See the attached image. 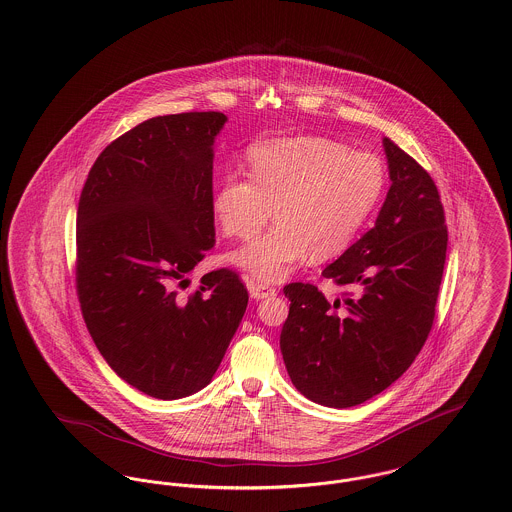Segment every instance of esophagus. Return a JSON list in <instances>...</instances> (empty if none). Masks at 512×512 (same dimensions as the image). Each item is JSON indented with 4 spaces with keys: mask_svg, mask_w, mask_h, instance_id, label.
Masks as SVG:
<instances>
[{
    "mask_svg": "<svg viewBox=\"0 0 512 512\" xmlns=\"http://www.w3.org/2000/svg\"><path fill=\"white\" fill-rule=\"evenodd\" d=\"M249 292H251V298H255V300H265V298L276 296V288H272L265 282H255V280H251Z\"/></svg>",
    "mask_w": 512,
    "mask_h": 512,
    "instance_id": "34e87169",
    "label": "esophagus"
}]
</instances>
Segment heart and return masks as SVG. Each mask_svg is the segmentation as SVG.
Listing matches in <instances>:
<instances>
[{
    "label": "heart",
    "instance_id": "b5f03b06",
    "mask_svg": "<svg viewBox=\"0 0 512 512\" xmlns=\"http://www.w3.org/2000/svg\"><path fill=\"white\" fill-rule=\"evenodd\" d=\"M251 178L230 174L214 191L212 209L228 238L253 240L232 255L253 276L278 282L311 253L329 259L344 251L377 209L387 168L377 154L352 152L323 137L280 139L253 147Z\"/></svg>",
    "mask_w": 512,
    "mask_h": 512
}]
</instances>
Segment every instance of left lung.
<instances>
[{
    "label": "left lung",
    "mask_w": 512,
    "mask_h": 512,
    "mask_svg": "<svg viewBox=\"0 0 512 512\" xmlns=\"http://www.w3.org/2000/svg\"><path fill=\"white\" fill-rule=\"evenodd\" d=\"M391 189L375 226L323 276L348 286L344 307L313 284L284 286L280 350L309 400L350 408L385 391L420 354L435 319L449 232L435 181L389 137Z\"/></svg>",
    "instance_id": "8db88e82"
}]
</instances>
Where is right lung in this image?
<instances>
[{"label":"right lung","mask_w":512,"mask_h":512,"mask_svg":"<svg viewBox=\"0 0 512 512\" xmlns=\"http://www.w3.org/2000/svg\"><path fill=\"white\" fill-rule=\"evenodd\" d=\"M224 123L220 112L139 123L100 152L79 199L75 284L87 329L125 383L162 400L211 383L249 300L230 269L178 296L214 247L212 145Z\"/></svg>","instance_id":"right-lung-1"}]
</instances>
